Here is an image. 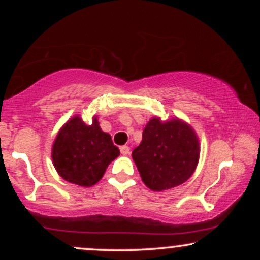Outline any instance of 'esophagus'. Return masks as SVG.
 Masks as SVG:
<instances>
[{"instance_id":"esophagus-1","label":"esophagus","mask_w":260,"mask_h":260,"mask_svg":"<svg viewBox=\"0 0 260 260\" xmlns=\"http://www.w3.org/2000/svg\"><path fill=\"white\" fill-rule=\"evenodd\" d=\"M121 150V154L122 155H128L129 154V147H127V145H122V147L120 148Z\"/></svg>"}]
</instances>
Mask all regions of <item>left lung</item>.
I'll return each mask as SVG.
<instances>
[{"label": "left lung", "mask_w": 260, "mask_h": 260, "mask_svg": "<svg viewBox=\"0 0 260 260\" xmlns=\"http://www.w3.org/2000/svg\"><path fill=\"white\" fill-rule=\"evenodd\" d=\"M132 157L145 186L165 190L180 186L192 176L199 159L194 131L178 120L162 123L151 118Z\"/></svg>", "instance_id": "1"}]
</instances>
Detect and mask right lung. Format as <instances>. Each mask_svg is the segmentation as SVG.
<instances>
[{
	"instance_id": "obj_1",
	"label": "right lung",
	"mask_w": 260,
	"mask_h": 260,
	"mask_svg": "<svg viewBox=\"0 0 260 260\" xmlns=\"http://www.w3.org/2000/svg\"><path fill=\"white\" fill-rule=\"evenodd\" d=\"M120 155L111 136L101 131L96 118L90 126L78 116L62 127L52 147V160L62 178L90 187L99 182L112 160Z\"/></svg>"
}]
</instances>
